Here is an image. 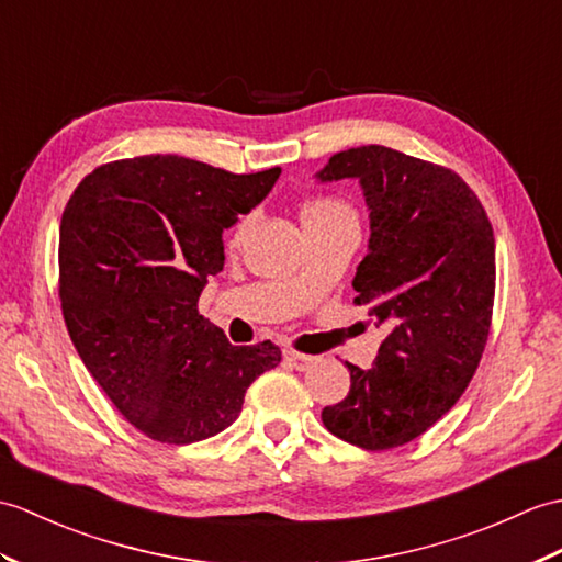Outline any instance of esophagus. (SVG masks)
I'll list each match as a JSON object with an SVG mask.
<instances>
[{
  "mask_svg": "<svg viewBox=\"0 0 562 562\" xmlns=\"http://www.w3.org/2000/svg\"><path fill=\"white\" fill-rule=\"evenodd\" d=\"M284 359L290 361L296 371H306V369L311 367V363L316 361L313 357H308V355H299V351H292V349H286V351H284Z\"/></svg>",
  "mask_w": 562,
  "mask_h": 562,
  "instance_id": "34e87169",
  "label": "esophagus"
}]
</instances>
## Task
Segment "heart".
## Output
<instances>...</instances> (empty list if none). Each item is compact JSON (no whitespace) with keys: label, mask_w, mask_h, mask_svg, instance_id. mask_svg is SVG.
<instances>
[{"label":"heart","mask_w":562,"mask_h":562,"mask_svg":"<svg viewBox=\"0 0 562 562\" xmlns=\"http://www.w3.org/2000/svg\"><path fill=\"white\" fill-rule=\"evenodd\" d=\"M302 220L304 227L313 229V227H333V225H357V215L351 207L337 199H316L308 201L302 211ZM251 227V217H244L237 229H234V239H241L246 232Z\"/></svg>","instance_id":"1"}]
</instances>
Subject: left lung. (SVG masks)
I'll list each match as a JSON object with an SVG mask.
<instances>
[{
  "label": "left lung",
  "mask_w": 562,
  "mask_h": 562,
  "mask_svg": "<svg viewBox=\"0 0 562 562\" xmlns=\"http://www.w3.org/2000/svg\"><path fill=\"white\" fill-rule=\"evenodd\" d=\"M316 179L359 181L371 239L351 286L387 330L371 369L347 363L349 393L321 419L351 446L397 448L452 409L484 355L491 222L458 175L385 146L335 153Z\"/></svg>",
  "instance_id": "left-lung-1"
}]
</instances>
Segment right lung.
Returning <instances> with one entry per match:
<instances>
[{"instance_id":"add662e5","label":"right lung","mask_w":562,"mask_h":562,"mask_svg":"<svg viewBox=\"0 0 562 562\" xmlns=\"http://www.w3.org/2000/svg\"><path fill=\"white\" fill-rule=\"evenodd\" d=\"M282 169L232 175L179 155L93 169L64 207L59 296L78 357L128 424L187 446L237 419L246 387L276 369L270 340L234 347L195 304L225 266L222 232Z\"/></svg>"}]
</instances>
